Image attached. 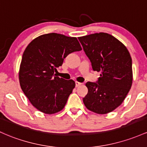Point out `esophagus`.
I'll return each mask as SVG.
<instances>
[{
  "instance_id": "34e87169",
  "label": "esophagus",
  "mask_w": 147,
  "mask_h": 147,
  "mask_svg": "<svg viewBox=\"0 0 147 147\" xmlns=\"http://www.w3.org/2000/svg\"><path fill=\"white\" fill-rule=\"evenodd\" d=\"M75 84H76V86H77V87H78V86H82V85L83 84L81 83V82H75Z\"/></svg>"
}]
</instances>
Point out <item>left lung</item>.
<instances>
[{
  "instance_id": "left-lung-1",
  "label": "left lung",
  "mask_w": 147,
  "mask_h": 147,
  "mask_svg": "<svg viewBox=\"0 0 147 147\" xmlns=\"http://www.w3.org/2000/svg\"><path fill=\"white\" fill-rule=\"evenodd\" d=\"M93 70L100 72L97 83L87 82L83 98L88 110L98 114L109 113L120 106L133 84L132 59L126 47L112 35L93 33L79 37Z\"/></svg>"
}]
</instances>
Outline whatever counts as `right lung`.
Listing matches in <instances>:
<instances>
[{"label": "right lung", "instance_id": "right-lung-1", "mask_svg": "<svg viewBox=\"0 0 147 147\" xmlns=\"http://www.w3.org/2000/svg\"><path fill=\"white\" fill-rule=\"evenodd\" d=\"M80 50L77 38L55 33L40 35L26 47L19 80L24 94L37 109L53 114L63 109L75 82L60 78L54 72L69 54Z\"/></svg>", "mask_w": 147, "mask_h": 147}]
</instances>
